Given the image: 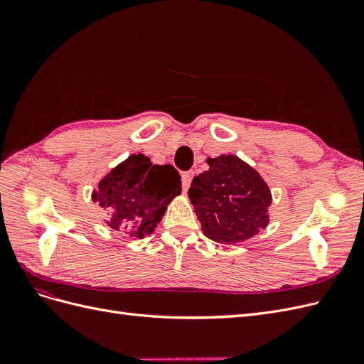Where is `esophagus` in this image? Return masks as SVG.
Masks as SVG:
<instances>
[{
  "label": "esophagus",
  "instance_id": "1",
  "mask_svg": "<svg viewBox=\"0 0 364 364\" xmlns=\"http://www.w3.org/2000/svg\"><path fill=\"white\" fill-rule=\"evenodd\" d=\"M193 178H194V171H193V170H190V171H185V173L182 174V186H183V190H185V191L190 188V185H191Z\"/></svg>",
  "mask_w": 364,
  "mask_h": 364
}]
</instances>
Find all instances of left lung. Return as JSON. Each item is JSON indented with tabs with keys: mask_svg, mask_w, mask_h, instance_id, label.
<instances>
[{
	"mask_svg": "<svg viewBox=\"0 0 364 364\" xmlns=\"http://www.w3.org/2000/svg\"><path fill=\"white\" fill-rule=\"evenodd\" d=\"M206 162L209 170L196 176L188 190L203 234L217 243H243L269 225V186L238 156L220 155Z\"/></svg>",
	"mask_w": 364,
	"mask_h": 364,
	"instance_id": "obj_1",
	"label": "left lung"
}]
</instances>
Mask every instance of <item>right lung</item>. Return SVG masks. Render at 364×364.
Masks as SVG:
<instances>
[{
  "instance_id": "right-lung-1",
  "label": "right lung",
  "mask_w": 364,
  "mask_h": 364,
  "mask_svg": "<svg viewBox=\"0 0 364 364\" xmlns=\"http://www.w3.org/2000/svg\"><path fill=\"white\" fill-rule=\"evenodd\" d=\"M181 190V176L173 165H153L138 153L105 176L92 193V200L111 215L105 220L109 228L144 238L153 234L167 205Z\"/></svg>"
}]
</instances>
